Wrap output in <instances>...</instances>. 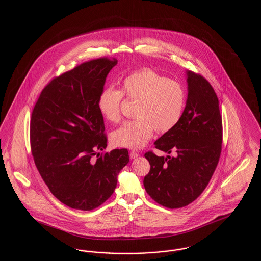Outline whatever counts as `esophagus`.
<instances>
[{
    "mask_svg": "<svg viewBox=\"0 0 261 261\" xmlns=\"http://www.w3.org/2000/svg\"><path fill=\"white\" fill-rule=\"evenodd\" d=\"M138 156H139V153L136 152V151H131L130 152V159L131 160H134V159H136Z\"/></svg>",
    "mask_w": 261,
    "mask_h": 261,
    "instance_id": "1",
    "label": "esophagus"
}]
</instances>
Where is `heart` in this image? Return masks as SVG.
Wrapping results in <instances>:
<instances>
[{
	"label": "heart",
	"instance_id": "1",
	"mask_svg": "<svg viewBox=\"0 0 261 261\" xmlns=\"http://www.w3.org/2000/svg\"><path fill=\"white\" fill-rule=\"evenodd\" d=\"M137 100L136 118L125 122L112 133V143L128 149L143 148L154 129L164 133L171 130L181 118L185 106V91L178 82L167 79L151 69H142L128 75L120 91L107 88L99 97V112L112 123L120 120L122 96Z\"/></svg>",
	"mask_w": 261,
	"mask_h": 261
}]
</instances>
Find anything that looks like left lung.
Returning a JSON list of instances; mask_svg holds the SVG:
<instances>
[{"instance_id":"8db88e82","label":"left lung","mask_w":261,"mask_h":261,"mask_svg":"<svg viewBox=\"0 0 261 261\" xmlns=\"http://www.w3.org/2000/svg\"><path fill=\"white\" fill-rule=\"evenodd\" d=\"M188 96L180 120L154 142L156 149L175 156L148 151L150 170L144 178L149 197L168 208L186 206L207 186L221 153L222 118L217 96L202 76L186 71Z\"/></svg>"}]
</instances>
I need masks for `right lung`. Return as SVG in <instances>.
Wrapping results in <instances>:
<instances>
[{"instance_id":"right-lung-1","label":"right lung","mask_w":261,"mask_h":261,"mask_svg":"<svg viewBox=\"0 0 261 261\" xmlns=\"http://www.w3.org/2000/svg\"><path fill=\"white\" fill-rule=\"evenodd\" d=\"M116 64L101 58L55 78L32 112L30 143L38 171L51 194L71 208L92 211L103 203L129 162L126 149L93 159L98 149L107 148L98 101Z\"/></svg>"}]
</instances>
